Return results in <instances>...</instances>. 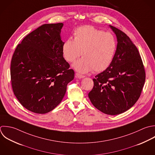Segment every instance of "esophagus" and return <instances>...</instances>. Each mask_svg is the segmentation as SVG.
I'll return each instance as SVG.
<instances>
[{"mask_svg":"<svg viewBox=\"0 0 155 155\" xmlns=\"http://www.w3.org/2000/svg\"><path fill=\"white\" fill-rule=\"evenodd\" d=\"M75 76H76V77H77V78H79V79L83 78H84V77H85V76H84V75H81V74H78V73H77V74H75Z\"/></svg>","mask_w":155,"mask_h":155,"instance_id":"obj_1","label":"esophagus"}]
</instances>
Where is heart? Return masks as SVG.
Instances as JSON below:
<instances>
[{"label":"heart","instance_id":"obj_1","mask_svg":"<svg viewBox=\"0 0 155 155\" xmlns=\"http://www.w3.org/2000/svg\"><path fill=\"white\" fill-rule=\"evenodd\" d=\"M74 35V40L68 38L64 42L62 53L68 62L74 61L82 54L83 57L73 64L76 71L86 73L92 70L101 72L108 68L117 47L112 34L87 25L77 28Z\"/></svg>","mask_w":155,"mask_h":155}]
</instances>
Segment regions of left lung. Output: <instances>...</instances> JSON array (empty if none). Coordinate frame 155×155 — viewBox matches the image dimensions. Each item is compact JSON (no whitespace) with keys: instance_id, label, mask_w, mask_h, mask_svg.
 Wrapping results in <instances>:
<instances>
[{"instance_id":"8db88e82","label":"left lung","mask_w":155,"mask_h":155,"mask_svg":"<svg viewBox=\"0 0 155 155\" xmlns=\"http://www.w3.org/2000/svg\"><path fill=\"white\" fill-rule=\"evenodd\" d=\"M117 36V47L110 65L93 79L88 97L92 104L104 114L116 115L131 108L139 99L146 73L139 51L130 38L109 25Z\"/></svg>"}]
</instances>
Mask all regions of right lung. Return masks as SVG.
Returning <instances> with one entry per match:
<instances>
[{"instance_id": "add662e5", "label": "right lung", "mask_w": 155, "mask_h": 155, "mask_svg": "<svg viewBox=\"0 0 155 155\" xmlns=\"http://www.w3.org/2000/svg\"><path fill=\"white\" fill-rule=\"evenodd\" d=\"M63 23L45 24L27 35L15 49L11 63L14 94L29 111L44 114L63 100L74 71L63 58Z\"/></svg>"}]
</instances>
